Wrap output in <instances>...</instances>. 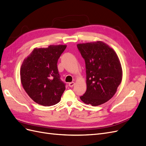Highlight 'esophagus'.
Returning a JSON list of instances; mask_svg holds the SVG:
<instances>
[{
	"label": "esophagus",
	"mask_w": 146,
	"mask_h": 146,
	"mask_svg": "<svg viewBox=\"0 0 146 146\" xmlns=\"http://www.w3.org/2000/svg\"><path fill=\"white\" fill-rule=\"evenodd\" d=\"M74 85H75V83L74 82H70V83H69V86L70 87H72Z\"/></svg>",
	"instance_id": "obj_1"
}]
</instances>
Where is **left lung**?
Returning <instances> with one entry per match:
<instances>
[{
  "label": "left lung",
  "mask_w": 146,
  "mask_h": 146,
  "mask_svg": "<svg viewBox=\"0 0 146 146\" xmlns=\"http://www.w3.org/2000/svg\"><path fill=\"white\" fill-rule=\"evenodd\" d=\"M77 47L85 59L86 72V91L80 99L92 106L107 102L115 94L122 79L117 54L100 41L78 44Z\"/></svg>",
  "instance_id": "1"
}]
</instances>
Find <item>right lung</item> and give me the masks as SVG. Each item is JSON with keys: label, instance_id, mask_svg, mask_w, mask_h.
Masks as SVG:
<instances>
[{"label": "right lung", "instance_id": "right-lung-1", "mask_svg": "<svg viewBox=\"0 0 146 146\" xmlns=\"http://www.w3.org/2000/svg\"><path fill=\"white\" fill-rule=\"evenodd\" d=\"M66 46L35 48L23 61L20 70L22 85L38 104L51 106L60 101L66 88L60 79L57 62Z\"/></svg>", "mask_w": 146, "mask_h": 146}]
</instances>
